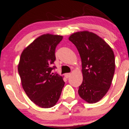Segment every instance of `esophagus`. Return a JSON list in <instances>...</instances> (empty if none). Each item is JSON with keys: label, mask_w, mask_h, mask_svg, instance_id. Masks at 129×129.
<instances>
[{"label": "esophagus", "mask_w": 129, "mask_h": 129, "mask_svg": "<svg viewBox=\"0 0 129 129\" xmlns=\"http://www.w3.org/2000/svg\"><path fill=\"white\" fill-rule=\"evenodd\" d=\"M71 74H70V73H67V74H66V75H65V77H66V78H69L70 76H71Z\"/></svg>", "instance_id": "34e87169"}]
</instances>
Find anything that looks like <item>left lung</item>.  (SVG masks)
I'll return each instance as SVG.
<instances>
[{
	"label": "left lung",
	"instance_id": "1",
	"mask_svg": "<svg viewBox=\"0 0 129 129\" xmlns=\"http://www.w3.org/2000/svg\"><path fill=\"white\" fill-rule=\"evenodd\" d=\"M80 54L83 81L78 93L88 103L103 98L112 84L115 72V57L102 38L88 31L74 33L69 38Z\"/></svg>",
	"mask_w": 129,
	"mask_h": 129
}]
</instances>
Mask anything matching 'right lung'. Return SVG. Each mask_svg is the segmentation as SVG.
<instances>
[{"label": "right lung", "instance_id": "obj_1", "mask_svg": "<svg viewBox=\"0 0 129 129\" xmlns=\"http://www.w3.org/2000/svg\"><path fill=\"white\" fill-rule=\"evenodd\" d=\"M63 37L47 34L40 36L23 50L18 66L22 87L28 98L42 108L56 104L65 82L53 66L55 48Z\"/></svg>", "mask_w": 129, "mask_h": 129}]
</instances>
